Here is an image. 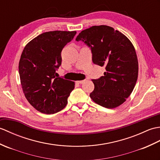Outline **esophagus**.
<instances>
[{
	"mask_svg": "<svg viewBox=\"0 0 160 160\" xmlns=\"http://www.w3.org/2000/svg\"><path fill=\"white\" fill-rule=\"evenodd\" d=\"M86 81V79H83V80H81V81H77V82L78 83H83L84 82H85V81Z\"/></svg>",
	"mask_w": 160,
	"mask_h": 160,
	"instance_id": "1",
	"label": "esophagus"
}]
</instances>
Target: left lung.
Listing matches in <instances>:
<instances>
[{"mask_svg":"<svg viewBox=\"0 0 160 160\" xmlns=\"http://www.w3.org/2000/svg\"><path fill=\"white\" fill-rule=\"evenodd\" d=\"M76 40L91 48L94 63L105 67L104 76L92 80L94 90L90 98L102 107H118L129 97L138 79V62L133 45L125 35L106 25L82 31Z\"/></svg>","mask_w":160,"mask_h":160,"instance_id":"1","label":"left lung"}]
</instances>
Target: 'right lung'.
<instances>
[{
	"label": "right lung",
	"instance_id": "right-lung-1",
	"mask_svg": "<svg viewBox=\"0 0 160 160\" xmlns=\"http://www.w3.org/2000/svg\"><path fill=\"white\" fill-rule=\"evenodd\" d=\"M76 31H54L39 35L28 43L21 55L19 74L27 101L46 114L64 108L74 88V81L56 77L62 64L61 52Z\"/></svg>",
	"mask_w": 160,
	"mask_h": 160
}]
</instances>
